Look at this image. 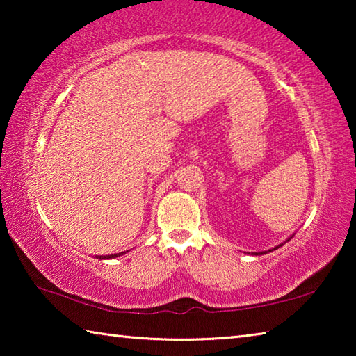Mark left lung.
Here are the masks:
<instances>
[{"label":"left lung","instance_id":"8db88e82","mask_svg":"<svg viewBox=\"0 0 356 356\" xmlns=\"http://www.w3.org/2000/svg\"><path fill=\"white\" fill-rule=\"evenodd\" d=\"M293 236H291V237H289L287 240H286V242H289V240H291ZM286 242H282L281 245H278V246H275V248H272V250H268V251H261V252H254V254H257V256H262V254H267V252H270V251H275V250H278L280 248V246H282V245H284Z\"/></svg>","mask_w":356,"mask_h":356}]
</instances>
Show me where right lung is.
<instances>
[{
    "mask_svg": "<svg viewBox=\"0 0 356 356\" xmlns=\"http://www.w3.org/2000/svg\"><path fill=\"white\" fill-rule=\"evenodd\" d=\"M122 254H125V252H118V254H108V256H95L97 259H114V257H118V256H122Z\"/></svg>",
    "mask_w": 356,
    "mask_h": 356,
    "instance_id": "obj_1",
    "label": "right lung"
}]
</instances>
